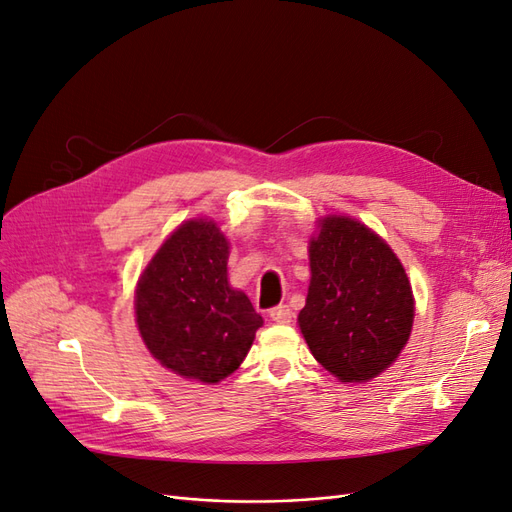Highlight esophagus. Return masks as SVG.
Listing matches in <instances>:
<instances>
[{"instance_id": "34e87169", "label": "esophagus", "mask_w": 512, "mask_h": 512, "mask_svg": "<svg viewBox=\"0 0 512 512\" xmlns=\"http://www.w3.org/2000/svg\"><path fill=\"white\" fill-rule=\"evenodd\" d=\"M269 316L277 324H288V322H292V309L288 305H277L271 309Z\"/></svg>"}]
</instances>
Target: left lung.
<instances>
[{
  "mask_svg": "<svg viewBox=\"0 0 512 512\" xmlns=\"http://www.w3.org/2000/svg\"><path fill=\"white\" fill-rule=\"evenodd\" d=\"M309 280L299 327L314 359L342 382H367L408 344L414 297L395 252L346 215L320 220L309 241Z\"/></svg>",
  "mask_w": 512,
  "mask_h": 512,
  "instance_id": "obj_1",
  "label": "left lung"
}]
</instances>
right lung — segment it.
Returning a JSON list of instances; mask_svg holds the SVG:
<instances>
[{"label": "right lung", "mask_w": 512, "mask_h": 512, "mask_svg": "<svg viewBox=\"0 0 512 512\" xmlns=\"http://www.w3.org/2000/svg\"><path fill=\"white\" fill-rule=\"evenodd\" d=\"M228 239L213 220L183 222L136 286V324L147 350L175 374L215 384L250 352L262 316L228 284Z\"/></svg>", "instance_id": "obj_1"}]
</instances>
